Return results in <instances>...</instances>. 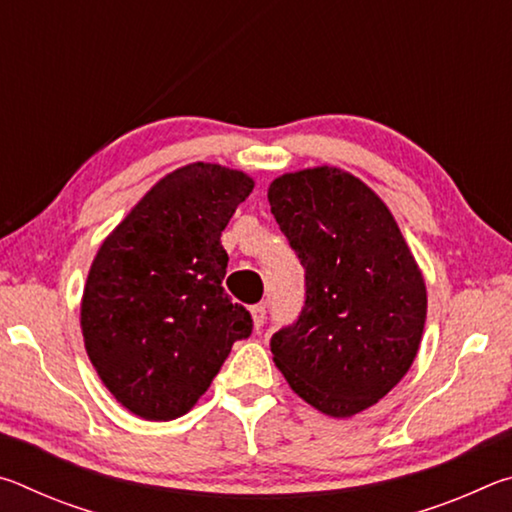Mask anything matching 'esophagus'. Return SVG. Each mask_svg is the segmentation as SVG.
<instances>
[{
    "label": "esophagus",
    "mask_w": 512,
    "mask_h": 512,
    "mask_svg": "<svg viewBox=\"0 0 512 512\" xmlns=\"http://www.w3.org/2000/svg\"><path fill=\"white\" fill-rule=\"evenodd\" d=\"M250 316H253V323L259 329L266 320V307L264 305H253V307H250Z\"/></svg>",
    "instance_id": "obj_1"
}]
</instances>
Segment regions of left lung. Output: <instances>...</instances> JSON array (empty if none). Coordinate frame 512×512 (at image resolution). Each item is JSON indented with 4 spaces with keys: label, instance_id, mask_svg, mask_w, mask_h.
<instances>
[{
    "label": "left lung",
    "instance_id": "left-lung-1",
    "mask_svg": "<svg viewBox=\"0 0 512 512\" xmlns=\"http://www.w3.org/2000/svg\"><path fill=\"white\" fill-rule=\"evenodd\" d=\"M268 203L305 266L307 300L271 352L291 391L329 418H352L409 372L427 320V284L400 225L339 167L277 176Z\"/></svg>",
    "mask_w": 512,
    "mask_h": 512
}]
</instances>
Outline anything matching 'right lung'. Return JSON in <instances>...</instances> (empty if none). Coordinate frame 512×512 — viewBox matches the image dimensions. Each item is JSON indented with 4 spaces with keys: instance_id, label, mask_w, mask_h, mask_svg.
<instances>
[{
    "instance_id": "right-lung-1",
    "label": "right lung",
    "mask_w": 512,
    "mask_h": 512,
    "mask_svg": "<svg viewBox=\"0 0 512 512\" xmlns=\"http://www.w3.org/2000/svg\"><path fill=\"white\" fill-rule=\"evenodd\" d=\"M248 173L192 162L160 178L92 259L81 298L85 352L137 418L185 415L253 318L221 282V232L253 192Z\"/></svg>"
}]
</instances>
